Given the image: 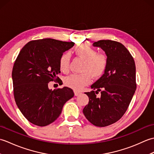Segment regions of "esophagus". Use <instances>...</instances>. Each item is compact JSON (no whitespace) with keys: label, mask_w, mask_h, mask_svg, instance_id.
Masks as SVG:
<instances>
[{"label":"esophagus","mask_w":154,"mask_h":154,"mask_svg":"<svg viewBox=\"0 0 154 154\" xmlns=\"http://www.w3.org/2000/svg\"><path fill=\"white\" fill-rule=\"evenodd\" d=\"M74 94H75V96H78V95H79V94H81V92H80V91H79L74 90Z\"/></svg>","instance_id":"34e87169"}]
</instances>
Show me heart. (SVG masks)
<instances>
[{
  "instance_id": "obj_1",
  "label": "heart",
  "mask_w": 154,
  "mask_h": 154,
  "mask_svg": "<svg viewBox=\"0 0 154 154\" xmlns=\"http://www.w3.org/2000/svg\"><path fill=\"white\" fill-rule=\"evenodd\" d=\"M74 53L85 60L82 69L83 73H73L65 79V84L75 90H79L91 82L92 77L99 79L106 73L109 60L105 54H99L95 48L87 44H80L74 48ZM70 56L67 53L61 55L59 60V67L63 73L69 69Z\"/></svg>"
}]
</instances>
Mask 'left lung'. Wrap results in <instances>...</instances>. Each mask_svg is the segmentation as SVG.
<instances>
[{
	"instance_id": "left-lung-1",
	"label": "left lung",
	"mask_w": 154,
	"mask_h": 154,
	"mask_svg": "<svg viewBox=\"0 0 154 154\" xmlns=\"http://www.w3.org/2000/svg\"><path fill=\"white\" fill-rule=\"evenodd\" d=\"M93 45L105 51L109 65L103 76L91 86L96 91L85 93L89 101L83 112L93 125L104 127L119 120L128 108L136 89V65L130 51L119 42L103 40Z\"/></svg>"
}]
</instances>
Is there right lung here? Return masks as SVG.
<instances>
[{"mask_svg":"<svg viewBox=\"0 0 154 154\" xmlns=\"http://www.w3.org/2000/svg\"><path fill=\"white\" fill-rule=\"evenodd\" d=\"M74 44L51 38L32 40L15 60L12 72L14 99L23 115L35 125L45 126L54 122L64 104L74 96L67 87L54 91L48 88L50 81L60 82L59 60Z\"/></svg>","mask_w":154,"mask_h":154,"instance_id":"obj_1","label":"right lung"}]
</instances>
